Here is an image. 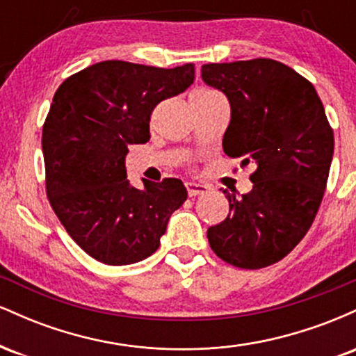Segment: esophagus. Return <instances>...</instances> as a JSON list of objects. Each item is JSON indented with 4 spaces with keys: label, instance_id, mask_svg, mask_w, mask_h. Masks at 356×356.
<instances>
[{
    "label": "esophagus",
    "instance_id": "esophagus-1",
    "mask_svg": "<svg viewBox=\"0 0 356 356\" xmlns=\"http://www.w3.org/2000/svg\"><path fill=\"white\" fill-rule=\"evenodd\" d=\"M186 187H187V194H189V197H195V195H201L204 192H207V187L202 186V184L187 182Z\"/></svg>",
    "mask_w": 356,
    "mask_h": 356
}]
</instances>
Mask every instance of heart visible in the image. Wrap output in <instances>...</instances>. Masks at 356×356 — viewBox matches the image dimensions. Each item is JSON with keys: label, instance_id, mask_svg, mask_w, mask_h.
<instances>
[{"label": "heart", "instance_id": "heart-1", "mask_svg": "<svg viewBox=\"0 0 356 356\" xmlns=\"http://www.w3.org/2000/svg\"><path fill=\"white\" fill-rule=\"evenodd\" d=\"M192 93H212V92H209V90H195V92Z\"/></svg>", "mask_w": 356, "mask_h": 356}]
</instances>
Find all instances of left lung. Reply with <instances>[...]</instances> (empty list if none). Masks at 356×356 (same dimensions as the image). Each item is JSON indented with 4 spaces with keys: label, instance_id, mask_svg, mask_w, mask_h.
<instances>
[{
    "label": "left lung",
    "instance_id": "left-lung-1",
    "mask_svg": "<svg viewBox=\"0 0 356 356\" xmlns=\"http://www.w3.org/2000/svg\"><path fill=\"white\" fill-rule=\"evenodd\" d=\"M201 73L231 105L224 154L256 167L251 192L238 199L222 191L229 214L207 229V239L232 266H271L312 227L332 165L333 130L313 85L280 61L209 63Z\"/></svg>",
    "mask_w": 356,
    "mask_h": 356
}]
</instances>
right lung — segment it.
<instances>
[{
    "label": "right lung",
    "instance_id": "obj_1",
    "mask_svg": "<svg viewBox=\"0 0 356 356\" xmlns=\"http://www.w3.org/2000/svg\"><path fill=\"white\" fill-rule=\"evenodd\" d=\"M195 68H155L107 60L68 76L56 90L43 125L47 194L72 239L110 266L157 251L174 211L186 202L179 179L137 189L127 179L129 145L150 138V113L179 95Z\"/></svg>",
    "mask_w": 356,
    "mask_h": 356
}]
</instances>
